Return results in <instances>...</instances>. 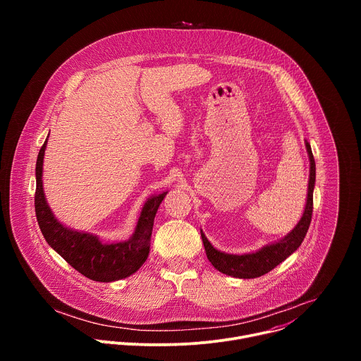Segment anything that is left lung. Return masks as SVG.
<instances>
[{
  "instance_id": "1",
  "label": "left lung",
  "mask_w": 361,
  "mask_h": 361,
  "mask_svg": "<svg viewBox=\"0 0 361 361\" xmlns=\"http://www.w3.org/2000/svg\"><path fill=\"white\" fill-rule=\"evenodd\" d=\"M305 147H307L308 157H310V180H308V194H307V204L304 209V214L298 221V224L281 241L266 245L259 251L244 254V255H233V254H226L216 250L201 231L205 254H207V259L214 266V269H217L223 274L238 277V279L262 277L266 273L271 271L274 267H277L281 262H284L288 255H291L300 247L312 223L313 190L316 183V163L312 152V147L308 142H305Z\"/></svg>"
}]
</instances>
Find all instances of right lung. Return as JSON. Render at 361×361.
Here are the masks:
<instances>
[{
  "label": "right lung",
  "mask_w": 361,
  "mask_h": 361,
  "mask_svg": "<svg viewBox=\"0 0 361 361\" xmlns=\"http://www.w3.org/2000/svg\"><path fill=\"white\" fill-rule=\"evenodd\" d=\"M47 140L42 144L37 166V188L34 207L38 226L45 241L53 247L63 259L78 273L94 281H116L135 273L147 260L154 217L167 192L149 198L142 207L133 237L123 243L104 244L97 237L85 233L73 231L64 227L51 213L42 191V160Z\"/></svg>",
  "instance_id": "obj_1"
}]
</instances>
